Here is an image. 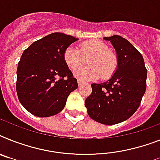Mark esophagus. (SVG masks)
<instances>
[{"mask_svg":"<svg viewBox=\"0 0 160 160\" xmlns=\"http://www.w3.org/2000/svg\"><path fill=\"white\" fill-rule=\"evenodd\" d=\"M77 83H78V85H79V86H81V85H82V84H83L82 81H81V80H78Z\"/></svg>","mask_w":160,"mask_h":160,"instance_id":"34e87169","label":"esophagus"}]
</instances>
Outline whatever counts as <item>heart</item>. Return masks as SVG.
Here are the masks:
<instances>
[{"label":"heart","mask_w":160,"mask_h":160,"mask_svg":"<svg viewBox=\"0 0 160 160\" xmlns=\"http://www.w3.org/2000/svg\"><path fill=\"white\" fill-rule=\"evenodd\" d=\"M64 61L71 69L75 70L88 58V67L78 68L74 72L76 78L81 80H96L111 77L117 68L118 60L109 47L98 40L88 41L80 45V51L74 45H70L64 52Z\"/></svg>","instance_id":"b5f03b06"}]
</instances>
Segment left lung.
I'll list each match as a JSON object with an SVG mask.
<instances>
[{
  "mask_svg": "<svg viewBox=\"0 0 160 160\" xmlns=\"http://www.w3.org/2000/svg\"><path fill=\"white\" fill-rule=\"evenodd\" d=\"M116 51L117 68L111 79L92 84V93L84 105L89 117L100 123L112 125L133 115L146 92L147 70L139 51L120 36L104 37Z\"/></svg>",
  "mask_w": 160,
  "mask_h": 160,
  "instance_id": "obj_1",
  "label": "left lung"
}]
</instances>
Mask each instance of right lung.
<instances>
[{"instance_id":"1","label":"right lung","mask_w":160,"mask_h":160,"mask_svg":"<svg viewBox=\"0 0 160 160\" xmlns=\"http://www.w3.org/2000/svg\"><path fill=\"white\" fill-rule=\"evenodd\" d=\"M77 40L54 32L23 51L17 68L16 91L22 107L35 116L59 113L70 93L78 88L63 57L66 49Z\"/></svg>"}]
</instances>
